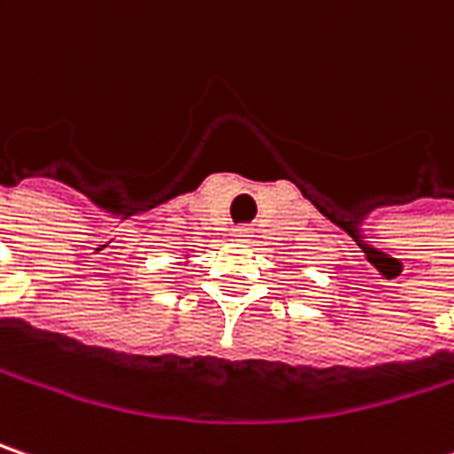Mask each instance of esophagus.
Returning a JSON list of instances; mask_svg holds the SVG:
<instances>
[{
    "label": "esophagus",
    "instance_id": "1",
    "mask_svg": "<svg viewBox=\"0 0 454 454\" xmlns=\"http://www.w3.org/2000/svg\"><path fill=\"white\" fill-rule=\"evenodd\" d=\"M233 236H236V241H249V236H252V228L239 226V228H236V233H233Z\"/></svg>",
    "mask_w": 454,
    "mask_h": 454
}]
</instances>
